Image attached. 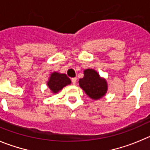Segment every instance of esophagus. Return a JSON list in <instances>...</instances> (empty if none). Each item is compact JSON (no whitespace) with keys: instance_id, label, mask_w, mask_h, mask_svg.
<instances>
[{"instance_id":"esophagus-1","label":"esophagus","mask_w":150,"mask_h":150,"mask_svg":"<svg viewBox=\"0 0 150 150\" xmlns=\"http://www.w3.org/2000/svg\"><path fill=\"white\" fill-rule=\"evenodd\" d=\"M77 82V78H72V83L73 85H75V83H76Z\"/></svg>"}]
</instances>
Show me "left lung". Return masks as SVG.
<instances>
[{"instance_id":"obj_1","label":"left lung","mask_w":150,"mask_h":150,"mask_svg":"<svg viewBox=\"0 0 150 150\" xmlns=\"http://www.w3.org/2000/svg\"><path fill=\"white\" fill-rule=\"evenodd\" d=\"M84 76L79 79V86L86 94L93 100H98L105 96L108 89L106 79L100 78L95 69H87L83 71Z\"/></svg>"}]
</instances>
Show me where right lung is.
I'll return each mask as SVG.
<instances>
[{
	"label": "right lung",
	"mask_w": 150,
	"mask_h": 150,
	"mask_svg": "<svg viewBox=\"0 0 150 150\" xmlns=\"http://www.w3.org/2000/svg\"><path fill=\"white\" fill-rule=\"evenodd\" d=\"M71 80L66 74H61L59 72H52L47 81V86L51 92L54 94L58 93L67 85L70 84Z\"/></svg>",
	"instance_id": "obj_1"
}]
</instances>
